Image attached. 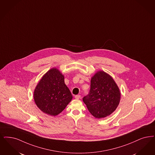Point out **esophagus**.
<instances>
[{
  "mask_svg": "<svg viewBox=\"0 0 155 155\" xmlns=\"http://www.w3.org/2000/svg\"><path fill=\"white\" fill-rule=\"evenodd\" d=\"M75 98L76 99H80L81 98V96L80 95H75Z\"/></svg>",
  "mask_w": 155,
  "mask_h": 155,
  "instance_id": "1",
  "label": "esophagus"
}]
</instances>
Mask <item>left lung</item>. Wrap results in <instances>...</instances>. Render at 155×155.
I'll use <instances>...</instances> for the list:
<instances>
[{"label": "left lung", "mask_w": 155, "mask_h": 155, "mask_svg": "<svg viewBox=\"0 0 155 155\" xmlns=\"http://www.w3.org/2000/svg\"><path fill=\"white\" fill-rule=\"evenodd\" d=\"M120 93L111 77L98 71L91 81V89L83 101L95 118H104L114 111L119 105Z\"/></svg>", "instance_id": "left-lung-1"}]
</instances>
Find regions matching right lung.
<instances>
[{
    "mask_svg": "<svg viewBox=\"0 0 155 155\" xmlns=\"http://www.w3.org/2000/svg\"><path fill=\"white\" fill-rule=\"evenodd\" d=\"M73 98L64 84V76L56 68H52L44 75L34 92L37 107L52 116L60 114Z\"/></svg>",
    "mask_w": 155,
    "mask_h": 155,
    "instance_id": "add662e5",
    "label": "right lung"
}]
</instances>
